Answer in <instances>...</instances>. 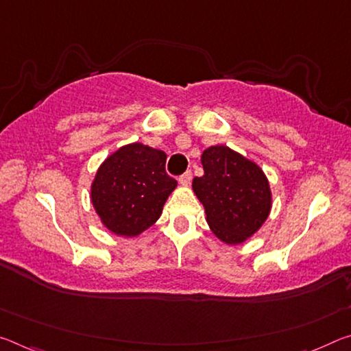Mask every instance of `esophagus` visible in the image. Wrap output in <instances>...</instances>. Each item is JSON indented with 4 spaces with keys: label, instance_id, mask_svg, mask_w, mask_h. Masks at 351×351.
<instances>
[{
    "label": "esophagus",
    "instance_id": "esophagus-1",
    "mask_svg": "<svg viewBox=\"0 0 351 351\" xmlns=\"http://www.w3.org/2000/svg\"><path fill=\"white\" fill-rule=\"evenodd\" d=\"M191 182H192V173H191V171H186L184 175L180 176V184L181 186L187 187V186H191Z\"/></svg>",
    "mask_w": 351,
    "mask_h": 351
}]
</instances>
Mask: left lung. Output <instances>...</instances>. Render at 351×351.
<instances>
[{"label":"left lung","instance_id":"1","mask_svg":"<svg viewBox=\"0 0 351 351\" xmlns=\"http://www.w3.org/2000/svg\"><path fill=\"white\" fill-rule=\"evenodd\" d=\"M204 175L192 189L206 221L226 245H241L261 230L271 210L269 180L261 167L230 147L214 145L202 154Z\"/></svg>","mask_w":351,"mask_h":351}]
</instances>
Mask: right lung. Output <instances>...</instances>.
<instances>
[{
  "label": "right lung",
  "instance_id": "1",
  "mask_svg": "<svg viewBox=\"0 0 351 351\" xmlns=\"http://www.w3.org/2000/svg\"><path fill=\"white\" fill-rule=\"evenodd\" d=\"M167 154L141 142L128 143L98 167L90 202L106 230L136 237L153 226L178 182L165 173Z\"/></svg>",
  "mask_w": 351,
  "mask_h": 351
}]
</instances>
